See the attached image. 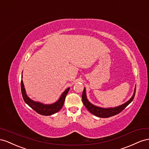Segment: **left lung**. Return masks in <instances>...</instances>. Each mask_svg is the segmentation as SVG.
<instances>
[{
	"label": "left lung",
	"mask_w": 149,
	"mask_h": 149,
	"mask_svg": "<svg viewBox=\"0 0 149 149\" xmlns=\"http://www.w3.org/2000/svg\"><path fill=\"white\" fill-rule=\"evenodd\" d=\"M135 90H136V88H135V92L133 96L132 97V98L128 102H127L126 103L118 106V107H114V108H108V109L101 108V107H97V106L93 105V104L89 102L87 99L86 93V88H84V91H83L82 99L83 104H84L85 106H86V107L91 113H92V114L94 115V116L99 117L108 118L119 113L122 111L123 110L125 109V107L127 105L132 102V101L134 100V98L135 97Z\"/></svg>",
	"instance_id": "1"
}]
</instances>
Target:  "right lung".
I'll return each instance as SVG.
<instances>
[{
	"instance_id": "right-lung-1",
	"label": "right lung",
	"mask_w": 149,
	"mask_h": 149,
	"mask_svg": "<svg viewBox=\"0 0 149 149\" xmlns=\"http://www.w3.org/2000/svg\"><path fill=\"white\" fill-rule=\"evenodd\" d=\"M21 92H22V97L25 101V102L29 106H30L33 110H34L36 112L39 113L42 116H50L54 113H56V112H58L62 107H63V103L65 99L66 95L67 94L68 92L69 91L70 88H67L66 90L63 92L62 95L61 96L60 99H58L57 102L56 103L50 105H45L42 104L40 102H34L31 99L27 97L26 93H25V91L24 88V86L23 84L22 80H21Z\"/></svg>"
}]
</instances>
